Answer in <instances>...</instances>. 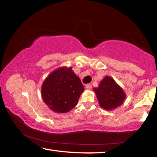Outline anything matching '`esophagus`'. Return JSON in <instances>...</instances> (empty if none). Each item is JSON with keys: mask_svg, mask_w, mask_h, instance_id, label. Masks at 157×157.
Returning <instances> with one entry per match:
<instances>
[{"mask_svg": "<svg viewBox=\"0 0 157 157\" xmlns=\"http://www.w3.org/2000/svg\"><path fill=\"white\" fill-rule=\"evenodd\" d=\"M91 88H92V85L91 84H87L86 85V89L87 90H90Z\"/></svg>", "mask_w": 157, "mask_h": 157, "instance_id": "1", "label": "esophagus"}]
</instances>
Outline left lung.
<instances>
[{"label":"left lung","instance_id":"left-lung-1","mask_svg":"<svg viewBox=\"0 0 157 157\" xmlns=\"http://www.w3.org/2000/svg\"><path fill=\"white\" fill-rule=\"evenodd\" d=\"M94 91L101 107L111 111L123 104L126 94L123 89L109 76H105Z\"/></svg>","mask_w":157,"mask_h":157}]
</instances>
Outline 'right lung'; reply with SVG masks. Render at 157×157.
<instances>
[{"label":"right lung","mask_w":157,"mask_h":157,"mask_svg":"<svg viewBox=\"0 0 157 157\" xmlns=\"http://www.w3.org/2000/svg\"><path fill=\"white\" fill-rule=\"evenodd\" d=\"M84 91L80 79L72 68L63 66L45 79L41 86V97L52 111L63 113L75 107Z\"/></svg>","instance_id":"obj_1"}]
</instances>
